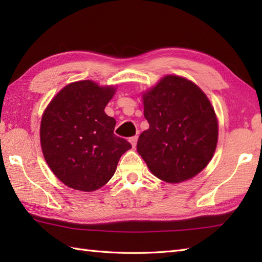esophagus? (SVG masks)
I'll use <instances>...</instances> for the list:
<instances>
[{"instance_id":"1","label":"esophagus","mask_w":262,"mask_h":262,"mask_svg":"<svg viewBox=\"0 0 262 262\" xmlns=\"http://www.w3.org/2000/svg\"><path fill=\"white\" fill-rule=\"evenodd\" d=\"M137 140H138V137H137V136H133V137H130V138H129V142H130V144H132V146H133V147H135V146H136Z\"/></svg>"}]
</instances>
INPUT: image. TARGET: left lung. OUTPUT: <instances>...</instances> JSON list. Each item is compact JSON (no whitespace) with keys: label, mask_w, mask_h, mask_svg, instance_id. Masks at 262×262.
Masks as SVG:
<instances>
[{"label":"left lung","mask_w":262,"mask_h":262,"mask_svg":"<svg viewBox=\"0 0 262 262\" xmlns=\"http://www.w3.org/2000/svg\"><path fill=\"white\" fill-rule=\"evenodd\" d=\"M149 124L137 152L159 179L178 183L191 179L209 163L219 137L213 105L193 82L166 75L144 93Z\"/></svg>","instance_id":"left-lung-1"}]
</instances>
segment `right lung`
<instances>
[{"mask_svg": "<svg viewBox=\"0 0 262 262\" xmlns=\"http://www.w3.org/2000/svg\"><path fill=\"white\" fill-rule=\"evenodd\" d=\"M114 86L79 81L63 88L48 104L40 143L49 168L64 185L81 191L101 188L115 174L120 157L132 148L116 136V120L104 113Z\"/></svg>", "mask_w": 262, "mask_h": 262, "instance_id": "add662e5", "label": "right lung"}]
</instances>
